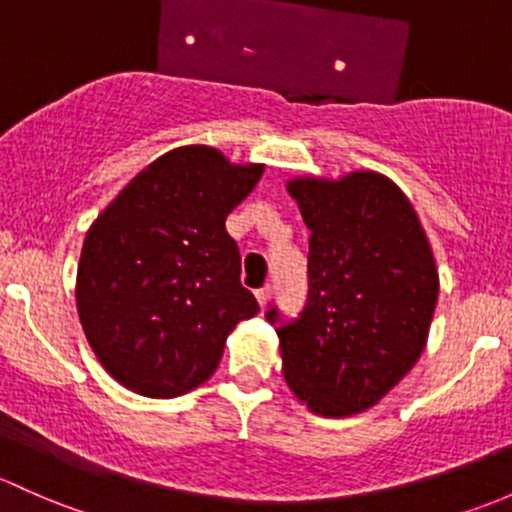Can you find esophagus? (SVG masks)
<instances>
[{
  "mask_svg": "<svg viewBox=\"0 0 512 512\" xmlns=\"http://www.w3.org/2000/svg\"><path fill=\"white\" fill-rule=\"evenodd\" d=\"M255 297H257V301H260L262 309H265V306L270 304V299H272V287H270V284H267V287H262V289H257Z\"/></svg>",
  "mask_w": 512,
  "mask_h": 512,
  "instance_id": "obj_1",
  "label": "esophagus"
}]
</instances>
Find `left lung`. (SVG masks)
I'll return each instance as SVG.
<instances>
[{
	"label": "left lung",
	"instance_id": "obj_1",
	"mask_svg": "<svg viewBox=\"0 0 512 512\" xmlns=\"http://www.w3.org/2000/svg\"><path fill=\"white\" fill-rule=\"evenodd\" d=\"M309 238V301L277 328L282 373L321 417L365 412L427 346L439 297L432 245L410 198L378 171L297 176ZM277 324V309L267 311Z\"/></svg>",
	"mask_w": 512,
	"mask_h": 512
}]
</instances>
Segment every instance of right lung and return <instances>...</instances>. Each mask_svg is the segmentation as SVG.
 <instances>
[{
  "mask_svg": "<svg viewBox=\"0 0 512 512\" xmlns=\"http://www.w3.org/2000/svg\"><path fill=\"white\" fill-rule=\"evenodd\" d=\"M262 171L206 144L171 149L90 225L75 304L95 358L127 390L157 400L196 390L233 328L260 311L225 218Z\"/></svg>",
  "mask_w": 512,
  "mask_h": 512,
  "instance_id": "obj_1",
  "label": "right lung"
}]
</instances>
